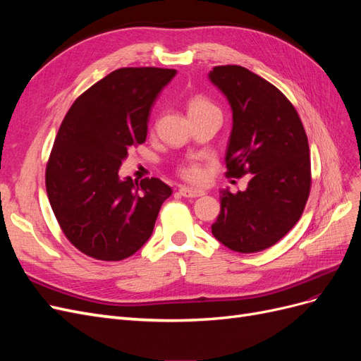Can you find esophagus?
I'll return each instance as SVG.
<instances>
[{"mask_svg": "<svg viewBox=\"0 0 361 361\" xmlns=\"http://www.w3.org/2000/svg\"><path fill=\"white\" fill-rule=\"evenodd\" d=\"M179 194L183 195L187 199H195L200 197V195H204L203 190H197V188H188V187H180L179 188Z\"/></svg>", "mask_w": 361, "mask_h": 361, "instance_id": "esophagus-1", "label": "esophagus"}]
</instances>
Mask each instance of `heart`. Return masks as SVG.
<instances>
[{
	"label": "heart",
	"mask_w": 361,
	"mask_h": 361,
	"mask_svg": "<svg viewBox=\"0 0 361 361\" xmlns=\"http://www.w3.org/2000/svg\"><path fill=\"white\" fill-rule=\"evenodd\" d=\"M216 110V106L214 104H211L209 101L206 99L203 96H192L190 102H188V114L194 116V114H200L204 111H212ZM218 111V110H216ZM180 174L183 179H187L190 182H200L204 179V169L197 162H190L187 166H183L180 169Z\"/></svg>",
	"instance_id": "obj_1"
}]
</instances>
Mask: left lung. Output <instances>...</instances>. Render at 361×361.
I'll list each match as a JSON object with an SVG mask.
<instances>
[{"label": "left lung", "mask_w": 361, "mask_h": 361, "mask_svg": "<svg viewBox=\"0 0 361 361\" xmlns=\"http://www.w3.org/2000/svg\"><path fill=\"white\" fill-rule=\"evenodd\" d=\"M211 82L232 108L226 174H251L245 191H220L212 235L238 253H257L297 224L310 192L309 141L293 105L277 87L243 66H216Z\"/></svg>", "instance_id": "8db88e82"}]
</instances>
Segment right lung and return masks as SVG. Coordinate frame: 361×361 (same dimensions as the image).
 <instances>
[{
  "instance_id": "right-lung-1",
  "label": "right lung",
  "mask_w": 361,
  "mask_h": 361,
  "mask_svg": "<svg viewBox=\"0 0 361 361\" xmlns=\"http://www.w3.org/2000/svg\"><path fill=\"white\" fill-rule=\"evenodd\" d=\"M174 69L122 68L73 102L47 166L51 207L69 241L97 260H122L154 232L171 188L152 178H120L128 150L146 141L158 94Z\"/></svg>"
}]
</instances>
